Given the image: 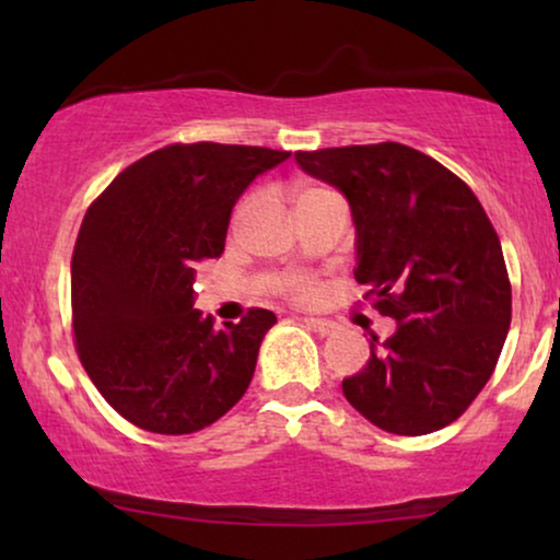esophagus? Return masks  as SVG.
<instances>
[{"label": "esophagus", "mask_w": 560, "mask_h": 560, "mask_svg": "<svg viewBox=\"0 0 560 560\" xmlns=\"http://www.w3.org/2000/svg\"><path fill=\"white\" fill-rule=\"evenodd\" d=\"M303 324L308 326V328H313V331H318L320 336H328V334H334V331H336V324H334V320H326V318H313V316H305V318H303Z\"/></svg>", "instance_id": "esophagus-1"}]
</instances>
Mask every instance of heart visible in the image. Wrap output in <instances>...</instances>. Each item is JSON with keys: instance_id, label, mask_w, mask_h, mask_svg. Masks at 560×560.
<instances>
[{"instance_id": "obj_1", "label": "heart", "mask_w": 560, "mask_h": 560, "mask_svg": "<svg viewBox=\"0 0 560 560\" xmlns=\"http://www.w3.org/2000/svg\"><path fill=\"white\" fill-rule=\"evenodd\" d=\"M320 194H328V188H318V186H308V188H303L301 194H298V201H301V198H311V196H320ZM249 198H244V201L236 206V211H234V221H240L244 213H247V209H249ZM290 293L293 295H298V298H308L311 293H313V285H311V280H293L290 282Z\"/></svg>"}]
</instances>
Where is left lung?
I'll return each instance as SVG.
<instances>
[{
    "instance_id": "8db88e82",
    "label": "left lung",
    "mask_w": 560,
    "mask_h": 560,
    "mask_svg": "<svg viewBox=\"0 0 560 560\" xmlns=\"http://www.w3.org/2000/svg\"><path fill=\"white\" fill-rule=\"evenodd\" d=\"M313 178L347 196L354 278L397 331L372 336L370 362L343 395L382 431H441L492 377L512 318L502 244L466 183L400 142L295 152Z\"/></svg>"
}]
</instances>
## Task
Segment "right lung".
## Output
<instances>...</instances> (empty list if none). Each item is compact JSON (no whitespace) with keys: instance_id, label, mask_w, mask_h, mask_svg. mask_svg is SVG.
Returning <instances> with one entry per match:
<instances>
[{"instance_id":"1","label":"right lung","mask_w":560,"mask_h":560,"mask_svg":"<svg viewBox=\"0 0 560 560\" xmlns=\"http://www.w3.org/2000/svg\"><path fill=\"white\" fill-rule=\"evenodd\" d=\"M290 152L167 144L89 206L71 259L75 351L104 400L150 433L217 423L247 393L275 313L213 328L194 308L196 267L221 257L236 198Z\"/></svg>"}]
</instances>
